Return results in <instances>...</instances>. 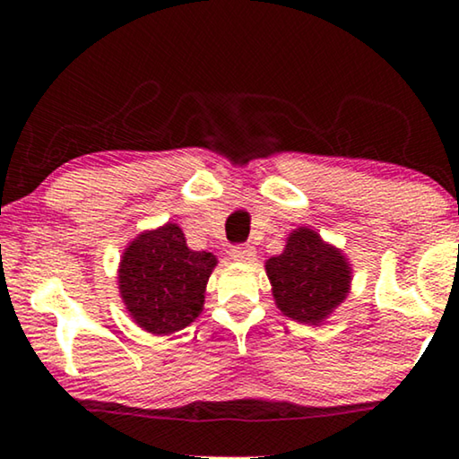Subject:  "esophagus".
Returning <instances> with one entry per match:
<instances>
[{
    "mask_svg": "<svg viewBox=\"0 0 459 459\" xmlns=\"http://www.w3.org/2000/svg\"><path fill=\"white\" fill-rule=\"evenodd\" d=\"M230 255L234 261L250 263L256 256V250H255V247H250V244H238V247L231 248Z\"/></svg>",
    "mask_w": 459,
    "mask_h": 459,
    "instance_id": "esophagus-1",
    "label": "esophagus"
}]
</instances>
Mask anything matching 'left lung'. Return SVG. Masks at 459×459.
Wrapping results in <instances>:
<instances>
[{
    "label": "left lung",
    "mask_w": 459,
    "mask_h": 459,
    "mask_svg": "<svg viewBox=\"0 0 459 459\" xmlns=\"http://www.w3.org/2000/svg\"><path fill=\"white\" fill-rule=\"evenodd\" d=\"M265 272L278 309L307 325L324 324L344 303L353 280L342 250L307 225L288 234L281 255L265 261Z\"/></svg>",
    "instance_id": "obj_1"
}]
</instances>
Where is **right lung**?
Listing matches in <instances>:
<instances>
[{"label":"right lung","mask_w":459,"mask_h":459,"mask_svg":"<svg viewBox=\"0 0 459 459\" xmlns=\"http://www.w3.org/2000/svg\"><path fill=\"white\" fill-rule=\"evenodd\" d=\"M217 256L192 250L178 223L137 234L118 263V292L142 330L167 336L190 325L204 307Z\"/></svg>","instance_id":"add662e5"}]
</instances>
